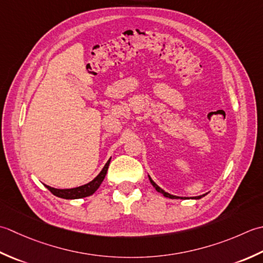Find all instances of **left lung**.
<instances>
[{
    "label": "left lung",
    "mask_w": 263,
    "mask_h": 263,
    "mask_svg": "<svg viewBox=\"0 0 263 263\" xmlns=\"http://www.w3.org/2000/svg\"><path fill=\"white\" fill-rule=\"evenodd\" d=\"M148 179H149V181H151V184L153 185L154 189L157 190L159 193H161V194H162L163 196H165V197H169V199H189V197H180V196H176V195H173V194H169V193L163 191V190L161 189V187H159L157 184H155L149 176H148ZM206 194H208V193H206ZM206 194H203V195H200V196H193V197H191V199H193V200H200V199H202L203 196H205Z\"/></svg>",
    "instance_id": "1"
}]
</instances>
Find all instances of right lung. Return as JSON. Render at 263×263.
Listing matches in <instances>:
<instances>
[{
	"instance_id": "obj_1",
	"label": "right lung",
	"mask_w": 263,
	"mask_h": 263,
	"mask_svg": "<svg viewBox=\"0 0 263 263\" xmlns=\"http://www.w3.org/2000/svg\"><path fill=\"white\" fill-rule=\"evenodd\" d=\"M111 161V158L108 160V162L105 163V165L103 167V169L101 170V173L95 177V178L89 181V183L74 187V189H54V187L47 186L45 185V187L49 190L53 195H55L58 197H61V199H66V200H74V199H82V197H87L89 195L94 194L96 192V190L99 189L100 185L102 184V181L105 178L106 171H108L109 164Z\"/></svg>"
}]
</instances>
